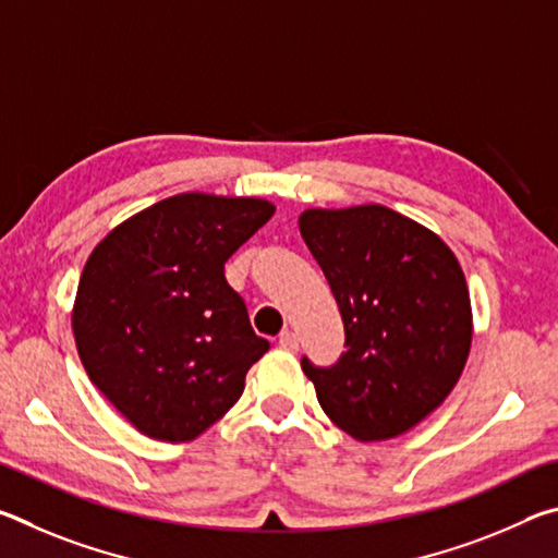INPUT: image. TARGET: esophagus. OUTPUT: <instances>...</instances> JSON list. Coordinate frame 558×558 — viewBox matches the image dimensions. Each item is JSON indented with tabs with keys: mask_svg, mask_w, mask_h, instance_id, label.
<instances>
[{
	"mask_svg": "<svg viewBox=\"0 0 558 558\" xmlns=\"http://www.w3.org/2000/svg\"><path fill=\"white\" fill-rule=\"evenodd\" d=\"M278 344H280L282 349H286V352H298V335L290 332V329H286V332L280 335Z\"/></svg>",
	"mask_w": 558,
	"mask_h": 558,
	"instance_id": "obj_1",
	"label": "esophagus"
}]
</instances>
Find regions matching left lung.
<instances>
[{"instance_id": "8db88e82", "label": "left lung", "mask_w": 558, "mask_h": 558, "mask_svg": "<svg viewBox=\"0 0 558 558\" xmlns=\"http://www.w3.org/2000/svg\"><path fill=\"white\" fill-rule=\"evenodd\" d=\"M300 233L344 323L332 366L302 356L329 421L356 440L411 430L446 401L472 342L468 282L436 233L379 204L307 209Z\"/></svg>"}]
</instances>
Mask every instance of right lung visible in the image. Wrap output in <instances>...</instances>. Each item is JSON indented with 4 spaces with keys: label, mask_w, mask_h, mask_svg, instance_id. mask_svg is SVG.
<instances>
[{
    "label": "right lung",
    "mask_w": 558,
    "mask_h": 558,
    "mask_svg": "<svg viewBox=\"0 0 558 558\" xmlns=\"http://www.w3.org/2000/svg\"><path fill=\"white\" fill-rule=\"evenodd\" d=\"M272 211L245 196L177 194L93 248L73 307L75 347L90 381L145 436H202L268 352L223 266Z\"/></svg>",
    "instance_id": "1"
}]
</instances>
